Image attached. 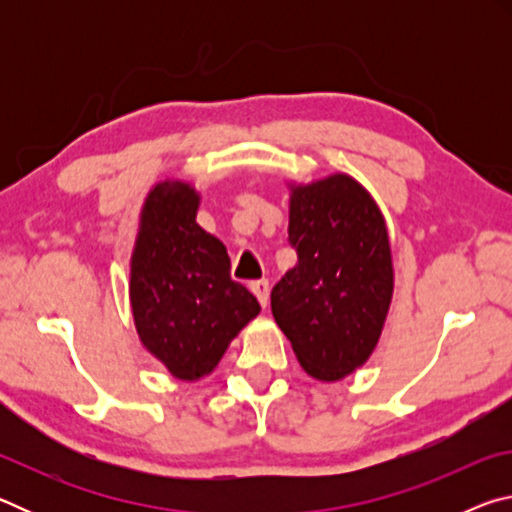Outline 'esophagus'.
I'll list each match as a JSON object with an SVG mask.
<instances>
[{"label": "esophagus", "mask_w": 512, "mask_h": 512, "mask_svg": "<svg viewBox=\"0 0 512 512\" xmlns=\"http://www.w3.org/2000/svg\"><path fill=\"white\" fill-rule=\"evenodd\" d=\"M250 291L255 293V298L259 300V305H262V307L268 305V280L250 282Z\"/></svg>", "instance_id": "esophagus-1"}]
</instances>
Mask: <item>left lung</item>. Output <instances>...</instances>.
<instances>
[{"label": "left lung", "mask_w": 512, "mask_h": 512, "mask_svg": "<svg viewBox=\"0 0 512 512\" xmlns=\"http://www.w3.org/2000/svg\"><path fill=\"white\" fill-rule=\"evenodd\" d=\"M298 264L271 291L275 323L311 377L336 381L368 361L393 296L384 216L357 180L334 173L293 187Z\"/></svg>", "instance_id": "8db88e82"}]
</instances>
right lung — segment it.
<instances>
[{"instance_id": "obj_1", "label": "right lung", "mask_w": 512, "mask_h": 512, "mask_svg": "<svg viewBox=\"0 0 512 512\" xmlns=\"http://www.w3.org/2000/svg\"><path fill=\"white\" fill-rule=\"evenodd\" d=\"M198 194L185 183L155 185L131 259L137 334L173 377L212 372L259 302L230 277L228 250L196 223Z\"/></svg>"}]
</instances>
